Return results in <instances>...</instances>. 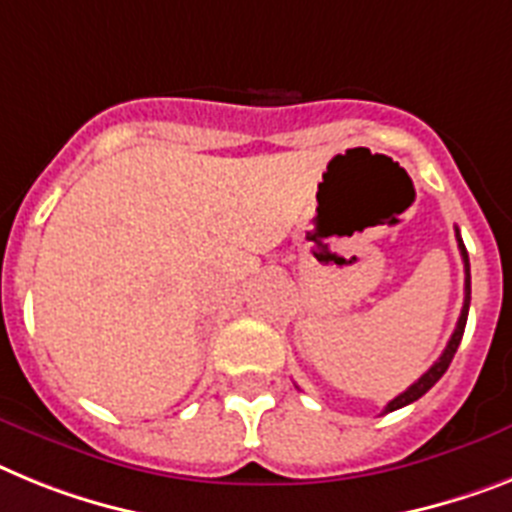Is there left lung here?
<instances>
[{
  "label": "left lung",
  "instance_id": "left-lung-1",
  "mask_svg": "<svg viewBox=\"0 0 512 512\" xmlns=\"http://www.w3.org/2000/svg\"><path fill=\"white\" fill-rule=\"evenodd\" d=\"M456 240H458V251H461V259H464V272H466V279H464V308H461V316H458V323H456V331H453V336L448 339V347L443 349V355L438 357V362L432 365L430 370H427L422 378H419L417 383H412V386L406 388L404 393H399L396 399L388 401V406L383 409V414L388 412H396V409H401V406L412 404V401L422 399L427 391H430L435 383L443 378V373L448 370V365H451L453 355H456L458 344H461V336H464V329H466V318H469V303H471V269H469V253H466V246L464 240H461V233H458L456 227Z\"/></svg>",
  "mask_w": 512,
  "mask_h": 512
}]
</instances>
